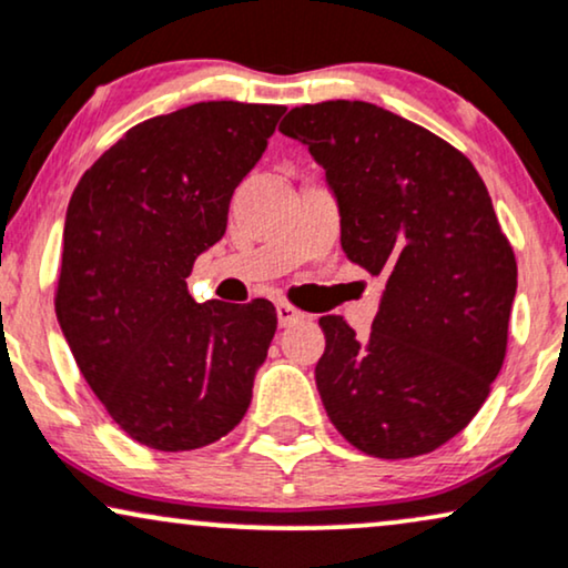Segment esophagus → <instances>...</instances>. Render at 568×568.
I'll return each mask as SVG.
<instances>
[{"label":"esophagus","mask_w":568,"mask_h":568,"mask_svg":"<svg viewBox=\"0 0 568 568\" xmlns=\"http://www.w3.org/2000/svg\"><path fill=\"white\" fill-rule=\"evenodd\" d=\"M276 315H278V326H282V328L292 326V323H297L302 318V313L297 311V307H292L290 302H278Z\"/></svg>","instance_id":"1"}]
</instances>
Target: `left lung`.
<instances>
[{
    "label": "left lung",
    "mask_w": 568,
    "mask_h": 568,
    "mask_svg": "<svg viewBox=\"0 0 568 568\" xmlns=\"http://www.w3.org/2000/svg\"><path fill=\"white\" fill-rule=\"evenodd\" d=\"M326 169L342 247L386 278L367 338L323 315L315 383L334 428L378 459L430 454L469 425L504 365L517 257L473 161L365 101L278 124Z\"/></svg>",
    "instance_id": "8db88e82"
}]
</instances>
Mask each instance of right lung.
<instances>
[{
  "instance_id": "add662e5",
  "label": "right lung",
  "mask_w": 568,
  "mask_h": 568,
  "mask_svg": "<svg viewBox=\"0 0 568 568\" xmlns=\"http://www.w3.org/2000/svg\"><path fill=\"white\" fill-rule=\"evenodd\" d=\"M286 112L201 101L130 128L80 176L54 307L88 386L138 444L190 452L245 417L276 334L268 300L195 302V257Z\"/></svg>"
}]
</instances>
